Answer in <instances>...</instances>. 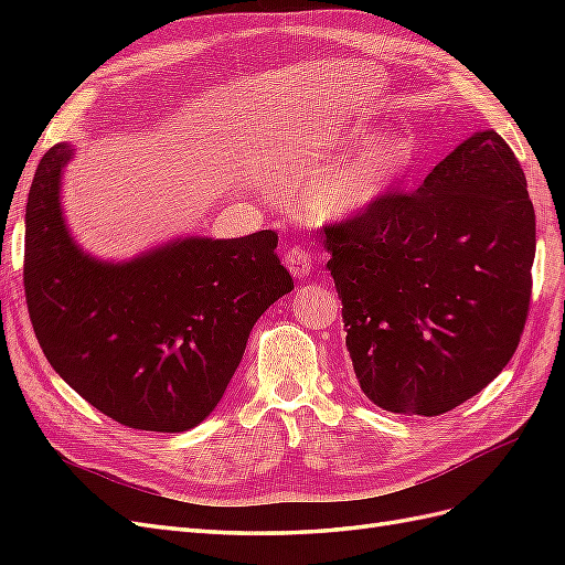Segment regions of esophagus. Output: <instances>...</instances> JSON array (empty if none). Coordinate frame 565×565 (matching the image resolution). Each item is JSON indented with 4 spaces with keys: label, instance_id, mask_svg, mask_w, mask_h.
<instances>
[{
    "label": "esophagus",
    "instance_id": "esophagus-1",
    "mask_svg": "<svg viewBox=\"0 0 565 565\" xmlns=\"http://www.w3.org/2000/svg\"><path fill=\"white\" fill-rule=\"evenodd\" d=\"M285 266L287 270L292 273L295 278H306L311 273L313 264H311V254L306 252L303 247H292L285 254Z\"/></svg>",
    "mask_w": 565,
    "mask_h": 565
}]
</instances>
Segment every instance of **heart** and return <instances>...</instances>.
I'll return each instance as SVG.
<instances>
[{"label": "heart", "mask_w": 565, "mask_h": 565, "mask_svg": "<svg viewBox=\"0 0 565 565\" xmlns=\"http://www.w3.org/2000/svg\"><path fill=\"white\" fill-rule=\"evenodd\" d=\"M361 136H365V125L349 127L332 141V150L344 156L313 179L303 198L306 210L316 218L337 224L367 214L413 169L417 160L413 136L382 131L367 136L356 147L354 143ZM349 147L354 150L350 151Z\"/></svg>", "instance_id": "b5f03b06"}]
</instances>
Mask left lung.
Returning <instances> with one entry per match:
<instances>
[{"mask_svg":"<svg viewBox=\"0 0 565 565\" xmlns=\"http://www.w3.org/2000/svg\"><path fill=\"white\" fill-rule=\"evenodd\" d=\"M347 349L365 396L436 417L483 391L527 316L535 210L498 131L461 141L415 193L328 226Z\"/></svg>","mask_w":565,"mask_h":565,"instance_id":"1","label":"left lung"}]
</instances>
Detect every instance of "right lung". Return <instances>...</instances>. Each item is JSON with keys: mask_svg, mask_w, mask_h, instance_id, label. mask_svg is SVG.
I'll list each match as a JSON object with an SVG mask.
<instances>
[{"mask_svg": "<svg viewBox=\"0 0 565 565\" xmlns=\"http://www.w3.org/2000/svg\"><path fill=\"white\" fill-rule=\"evenodd\" d=\"M71 143L38 164L25 207V299L58 377L129 429L181 434L207 419L254 322L292 292L278 235H181L131 259H98L65 224Z\"/></svg>", "mask_w": 565, "mask_h": 565, "instance_id": "1", "label": "right lung"}]
</instances>
